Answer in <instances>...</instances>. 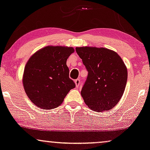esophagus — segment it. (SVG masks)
<instances>
[{"label":"esophagus","instance_id":"obj_1","mask_svg":"<svg viewBox=\"0 0 150 150\" xmlns=\"http://www.w3.org/2000/svg\"><path fill=\"white\" fill-rule=\"evenodd\" d=\"M75 86H76L77 88H78V87L79 86V84H80V79H75Z\"/></svg>","mask_w":150,"mask_h":150}]
</instances>
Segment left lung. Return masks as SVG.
Returning <instances> with one entry per match:
<instances>
[{
  "instance_id": "1",
  "label": "left lung",
  "mask_w": 150,
  "mask_h": 150,
  "mask_svg": "<svg viewBox=\"0 0 150 150\" xmlns=\"http://www.w3.org/2000/svg\"><path fill=\"white\" fill-rule=\"evenodd\" d=\"M75 50L88 72L81 91L85 104L96 112L111 109L122 98L127 80L122 58L105 48L84 46Z\"/></svg>"
}]
</instances>
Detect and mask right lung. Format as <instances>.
<instances>
[{
	"label": "right lung",
	"mask_w": 150,
	"mask_h": 150,
	"mask_svg": "<svg viewBox=\"0 0 150 150\" xmlns=\"http://www.w3.org/2000/svg\"><path fill=\"white\" fill-rule=\"evenodd\" d=\"M74 51L73 47L48 45L30 57L25 66L23 84L34 105L42 109H54L75 88L66 65Z\"/></svg>",
	"instance_id": "obj_1"
}]
</instances>
